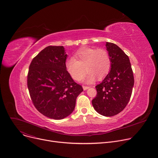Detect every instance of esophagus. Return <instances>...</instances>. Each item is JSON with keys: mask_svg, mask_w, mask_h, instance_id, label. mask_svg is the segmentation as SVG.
Listing matches in <instances>:
<instances>
[{"mask_svg": "<svg viewBox=\"0 0 158 158\" xmlns=\"http://www.w3.org/2000/svg\"><path fill=\"white\" fill-rule=\"evenodd\" d=\"M82 88H83V89L84 90H86V89H89V86H82Z\"/></svg>", "mask_w": 158, "mask_h": 158, "instance_id": "1", "label": "esophagus"}]
</instances>
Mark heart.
<instances>
[{
  "label": "heart",
  "mask_w": 158,
  "mask_h": 158,
  "mask_svg": "<svg viewBox=\"0 0 158 158\" xmlns=\"http://www.w3.org/2000/svg\"><path fill=\"white\" fill-rule=\"evenodd\" d=\"M65 68L71 77L80 81L88 72L83 81L87 84L93 83L97 77H106L111 68V58L108 51L104 49L83 48L65 61Z\"/></svg>",
  "instance_id": "heart-1"
}]
</instances>
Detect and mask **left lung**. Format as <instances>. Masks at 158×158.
I'll list each match as a JSON object with an SVG mask.
<instances>
[{
	"instance_id": "1",
	"label": "left lung",
	"mask_w": 158,
	"mask_h": 158,
	"mask_svg": "<svg viewBox=\"0 0 158 158\" xmlns=\"http://www.w3.org/2000/svg\"><path fill=\"white\" fill-rule=\"evenodd\" d=\"M106 49L111 58L110 72L95 86L97 94L92 105L100 114L111 117L127 106L134 85L133 70L129 57L116 44L107 42Z\"/></svg>"
}]
</instances>
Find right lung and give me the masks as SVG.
Segmentation results:
<instances>
[{
	"label": "right lung",
	"instance_id": "obj_1",
	"mask_svg": "<svg viewBox=\"0 0 158 158\" xmlns=\"http://www.w3.org/2000/svg\"><path fill=\"white\" fill-rule=\"evenodd\" d=\"M67 57L64 46H48L29 67L27 86L31 101L39 112L51 119L69 116L83 91L66 70Z\"/></svg>",
	"mask_w": 158,
	"mask_h": 158
}]
</instances>
